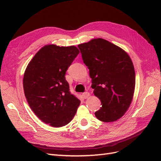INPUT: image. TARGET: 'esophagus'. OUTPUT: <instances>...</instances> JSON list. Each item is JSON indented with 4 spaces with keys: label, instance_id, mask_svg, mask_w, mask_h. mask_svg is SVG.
<instances>
[{
    "label": "esophagus",
    "instance_id": "obj_1",
    "mask_svg": "<svg viewBox=\"0 0 161 161\" xmlns=\"http://www.w3.org/2000/svg\"><path fill=\"white\" fill-rule=\"evenodd\" d=\"M82 96H83L85 99H87L90 96V93L89 92H83V93H82Z\"/></svg>",
    "mask_w": 161,
    "mask_h": 161
}]
</instances>
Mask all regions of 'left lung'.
<instances>
[{"instance_id": "8db88e82", "label": "left lung", "mask_w": 161, "mask_h": 161, "mask_svg": "<svg viewBox=\"0 0 161 161\" xmlns=\"http://www.w3.org/2000/svg\"><path fill=\"white\" fill-rule=\"evenodd\" d=\"M83 62L89 69L91 87L102 107L95 114L103 122L122 117L132 101L135 71L130 56L124 50L101 38L78 46Z\"/></svg>"}]
</instances>
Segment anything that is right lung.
Masks as SVG:
<instances>
[{"mask_svg":"<svg viewBox=\"0 0 161 161\" xmlns=\"http://www.w3.org/2000/svg\"><path fill=\"white\" fill-rule=\"evenodd\" d=\"M79 53L74 46H43L29 63L23 89L31 109L43 122L60 128L70 122L80 101L71 94L66 72Z\"/></svg>","mask_w":161,"mask_h":161,"instance_id":"add662e5","label":"right lung"}]
</instances>
